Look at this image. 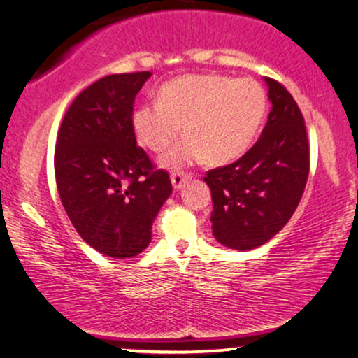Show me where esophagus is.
<instances>
[{"label": "esophagus", "mask_w": 358, "mask_h": 358, "mask_svg": "<svg viewBox=\"0 0 358 358\" xmlns=\"http://www.w3.org/2000/svg\"><path fill=\"white\" fill-rule=\"evenodd\" d=\"M190 178H192L190 173H183V171H173V173H171V185H173L175 190H180V188L183 187V183L188 182Z\"/></svg>", "instance_id": "34e87169"}]
</instances>
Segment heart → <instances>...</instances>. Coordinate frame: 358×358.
<instances>
[{"mask_svg":"<svg viewBox=\"0 0 358 358\" xmlns=\"http://www.w3.org/2000/svg\"><path fill=\"white\" fill-rule=\"evenodd\" d=\"M266 111V94L252 78L185 75L166 81L158 101L135 108L131 123L141 145L163 152L183 130L187 138L162 157V165L180 168L198 160L223 165L252 146Z\"/></svg>","mask_w":358,"mask_h":358,"instance_id":"1","label":"heart"}]
</instances>
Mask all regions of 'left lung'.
<instances>
[{"label": "left lung", "mask_w": 358, "mask_h": 358, "mask_svg": "<svg viewBox=\"0 0 358 358\" xmlns=\"http://www.w3.org/2000/svg\"><path fill=\"white\" fill-rule=\"evenodd\" d=\"M272 110L262 136L240 160L206 171L212 230L228 248L252 250L287 225L303 195L310 170L307 128L294 96L265 78Z\"/></svg>", "instance_id": "1"}]
</instances>
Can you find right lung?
<instances>
[{"label": "right lung", "instance_id": "obj_1", "mask_svg": "<svg viewBox=\"0 0 358 358\" xmlns=\"http://www.w3.org/2000/svg\"><path fill=\"white\" fill-rule=\"evenodd\" d=\"M150 71L103 76L83 90L56 136V187L68 218L90 247L131 258L152 242V225L171 193L136 146L133 103Z\"/></svg>", "mask_w": 358, "mask_h": 358}]
</instances>
